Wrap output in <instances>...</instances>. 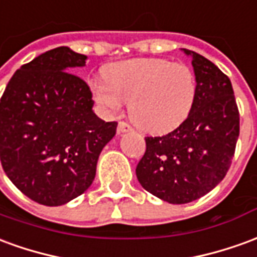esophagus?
<instances>
[{
  "label": "esophagus",
  "instance_id": "obj_1",
  "mask_svg": "<svg viewBox=\"0 0 257 257\" xmlns=\"http://www.w3.org/2000/svg\"><path fill=\"white\" fill-rule=\"evenodd\" d=\"M132 125L127 124V123H124V121H120L119 125H117V133L119 134H123V133H128L132 132Z\"/></svg>",
  "mask_w": 257,
  "mask_h": 257
}]
</instances>
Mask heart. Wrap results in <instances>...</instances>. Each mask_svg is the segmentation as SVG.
Returning a JSON list of instances; mask_svg holds the SVG:
<instances>
[{
	"mask_svg": "<svg viewBox=\"0 0 257 257\" xmlns=\"http://www.w3.org/2000/svg\"><path fill=\"white\" fill-rule=\"evenodd\" d=\"M103 81L91 85L103 110L119 112L128 101L137 127L152 134L177 128L190 116L196 98V80L190 67L162 58H136L103 69Z\"/></svg>",
	"mask_w": 257,
	"mask_h": 257,
	"instance_id": "b5f03b06",
	"label": "heart"
}]
</instances>
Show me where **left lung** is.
I'll list each match as a JSON object with an SVG mask.
<instances>
[{
  "mask_svg": "<svg viewBox=\"0 0 257 257\" xmlns=\"http://www.w3.org/2000/svg\"><path fill=\"white\" fill-rule=\"evenodd\" d=\"M191 58L196 98L190 116L162 137H147L136 174L143 188L173 205L206 195L224 178L239 136V113L230 79L213 62Z\"/></svg>",
  "mask_w": 257,
  "mask_h": 257,
  "instance_id": "8db88e82",
  "label": "left lung"
}]
</instances>
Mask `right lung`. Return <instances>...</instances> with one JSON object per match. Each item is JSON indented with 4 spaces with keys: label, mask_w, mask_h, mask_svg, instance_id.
<instances>
[{
    "label": "right lung",
    "mask_w": 257,
    "mask_h": 257,
    "mask_svg": "<svg viewBox=\"0 0 257 257\" xmlns=\"http://www.w3.org/2000/svg\"><path fill=\"white\" fill-rule=\"evenodd\" d=\"M87 56L58 47L16 70L1 98V165L26 196L61 206L88 190L116 121L99 119L90 87L69 73Z\"/></svg>",
    "instance_id": "obj_1"
}]
</instances>
